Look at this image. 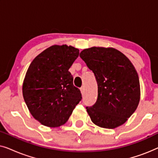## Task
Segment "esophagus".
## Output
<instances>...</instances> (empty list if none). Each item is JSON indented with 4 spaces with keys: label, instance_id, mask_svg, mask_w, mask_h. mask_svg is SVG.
<instances>
[{
    "label": "esophagus",
    "instance_id": "34e87169",
    "mask_svg": "<svg viewBox=\"0 0 158 158\" xmlns=\"http://www.w3.org/2000/svg\"><path fill=\"white\" fill-rule=\"evenodd\" d=\"M81 94H83L84 93H85V88H84V86H83V87H81Z\"/></svg>",
    "mask_w": 158,
    "mask_h": 158
}]
</instances>
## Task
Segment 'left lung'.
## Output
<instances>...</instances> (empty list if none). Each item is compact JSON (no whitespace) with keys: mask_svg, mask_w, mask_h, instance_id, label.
Instances as JSON below:
<instances>
[{"mask_svg":"<svg viewBox=\"0 0 158 158\" xmlns=\"http://www.w3.org/2000/svg\"><path fill=\"white\" fill-rule=\"evenodd\" d=\"M80 57L93 71L98 84V98L86 107L97 126L114 129L127 122L137 109L140 99L139 76L124 54L111 47H90Z\"/></svg>","mask_w":158,"mask_h":158,"instance_id":"obj_1","label":"left lung"}]
</instances>
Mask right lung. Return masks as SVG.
I'll return each mask as SVG.
<instances>
[{"mask_svg":"<svg viewBox=\"0 0 158 158\" xmlns=\"http://www.w3.org/2000/svg\"><path fill=\"white\" fill-rule=\"evenodd\" d=\"M78 55L79 49L72 46L53 45L36 56L28 68L23 99L33 117L44 126L65 124L81 101L68 71Z\"/></svg>","mask_w":158,"mask_h":158,"instance_id":"1","label":"right lung"}]
</instances>
